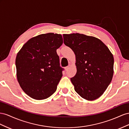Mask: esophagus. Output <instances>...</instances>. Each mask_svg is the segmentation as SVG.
<instances>
[{"mask_svg":"<svg viewBox=\"0 0 129 129\" xmlns=\"http://www.w3.org/2000/svg\"><path fill=\"white\" fill-rule=\"evenodd\" d=\"M69 68H70V66H68V67H65V70L66 71H68V70H69Z\"/></svg>","mask_w":129,"mask_h":129,"instance_id":"obj_1","label":"esophagus"}]
</instances>
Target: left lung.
Here are the masks:
<instances>
[{
  "label": "left lung",
  "instance_id": "obj_1",
  "mask_svg": "<svg viewBox=\"0 0 129 129\" xmlns=\"http://www.w3.org/2000/svg\"><path fill=\"white\" fill-rule=\"evenodd\" d=\"M64 43L76 55L77 73L71 78L75 90L88 101L100 97L113 75V55L100 39L83 34H64Z\"/></svg>",
  "mask_w": 129,
  "mask_h": 129
}]
</instances>
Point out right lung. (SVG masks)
Masks as SVG:
<instances>
[{
	"instance_id": "obj_1",
	"label": "right lung",
	"mask_w": 129,
	"mask_h": 129,
	"mask_svg": "<svg viewBox=\"0 0 129 129\" xmlns=\"http://www.w3.org/2000/svg\"><path fill=\"white\" fill-rule=\"evenodd\" d=\"M62 43L60 34L40 35L29 39L17 53V80L28 96L42 100L56 91L64 70L56 50Z\"/></svg>"
}]
</instances>
